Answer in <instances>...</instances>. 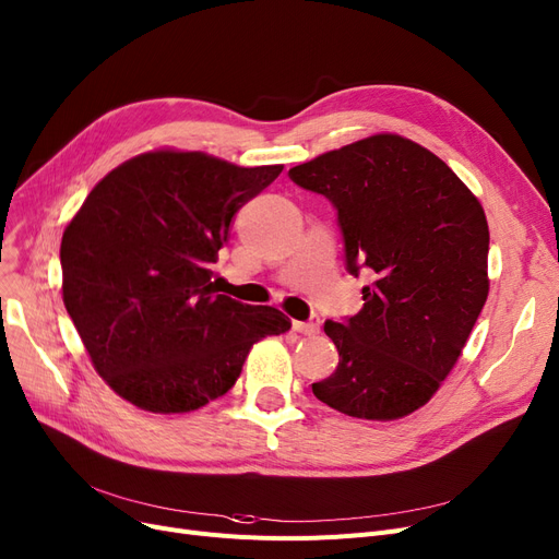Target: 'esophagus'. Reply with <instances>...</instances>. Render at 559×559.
Wrapping results in <instances>:
<instances>
[{
	"label": "esophagus",
	"instance_id": "esophagus-1",
	"mask_svg": "<svg viewBox=\"0 0 559 559\" xmlns=\"http://www.w3.org/2000/svg\"><path fill=\"white\" fill-rule=\"evenodd\" d=\"M294 330L300 334H317L321 330V319L311 317L309 321H294Z\"/></svg>",
	"mask_w": 559,
	"mask_h": 559
}]
</instances>
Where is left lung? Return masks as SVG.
Here are the masks:
<instances>
[{"label":"left lung","mask_w":559,"mask_h":559,"mask_svg":"<svg viewBox=\"0 0 559 559\" xmlns=\"http://www.w3.org/2000/svg\"><path fill=\"white\" fill-rule=\"evenodd\" d=\"M288 176L337 209L346 271L373 277L355 317L325 321L340 365L311 392L350 417L411 415L456 365L488 296L479 199L438 155L388 132Z\"/></svg>","instance_id":"left-lung-1"}]
</instances>
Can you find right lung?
Masks as SVG:
<instances>
[{
	"instance_id": "right-lung-1",
	"label": "right lung",
	"mask_w": 559,
	"mask_h": 559,
	"mask_svg": "<svg viewBox=\"0 0 559 559\" xmlns=\"http://www.w3.org/2000/svg\"><path fill=\"white\" fill-rule=\"evenodd\" d=\"M282 165L151 151L111 169L61 238L63 305L103 381L132 406L190 413L227 394L250 348L292 328L215 292L234 215Z\"/></svg>"
}]
</instances>
